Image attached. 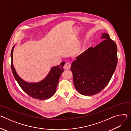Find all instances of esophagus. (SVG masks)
Returning a JSON list of instances; mask_svg holds the SVG:
<instances>
[{"instance_id": "esophagus-1", "label": "esophagus", "mask_w": 131, "mask_h": 131, "mask_svg": "<svg viewBox=\"0 0 131 131\" xmlns=\"http://www.w3.org/2000/svg\"><path fill=\"white\" fill-rule=\"evenodd\" d=\"M70 66H71V64L70 63H69V62H66L65 63V64L64 65V68L65 69H70Z\"/></svg>"}]
</instances>
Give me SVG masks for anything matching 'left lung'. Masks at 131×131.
<instances>
[{
  "instance_id": "left-lung-1",
  "label": "left lung",
  "mask_w": 131,
  "mask_h": 131,
  "mask_svg": "<svg viewBox=\"0 0 131 131\" xmlns=\"http://www.w3.org/2000/svg\"><path fill=\"white\" fill-rule=\"evenodd\" d=\"M101 38L104 40L77 56L71 66L74 86L82 95L92 96L100 92L116 69V44L107 33H102Z\"/></svg>"
}]
</instances>
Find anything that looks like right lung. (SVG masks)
Segmentation results:
<instances>
[{
  "label": "right lung",
  "mask_w": 131,
  "mask_h": 131,
  "mask_svg": "<svg viewBox=\"0 0 131 131\" xmlns=\"http://www.w3.org/2000/svg\"><path fill=\"white\" fill-rule=\"evenodd\" d=\"M11 52V67L13 75L22 89L33 98L45 100L51 98L55 93L59 77L64 71L65 62L52 68L49 74L42 81L37 83H29L23 80L17 74L13 65V51Z\"/></svg>",
  "instance_id": "right-lung-1"
}]
</instances>
